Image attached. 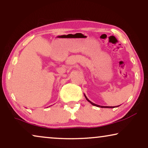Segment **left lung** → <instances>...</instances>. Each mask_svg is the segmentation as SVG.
Segmentation results:
<instances>
[{
  "label": "left lung",
  "mask_w": 148,
  "mask_h": 148,
  "mask_svg": "<svg viewBox=\"0 0 148 148\" xmlns=\"http://www.w3.org/2000/svg\"><path fill=\"white\" fill-rule=\"evenodd\" d=\"M84 96H85V98H86V100H88L89 102H90L91 104H92V105H94V106H97V107H100V108H115V107H118V106H120V105H119V106H100V105H98V104H94V103H93V102H91L90 100H89V99H88V98H87L86 96V95H85V94H84Z\"/></svg>",
  "instance_id": "left-lung-1"
}]
</instances>
